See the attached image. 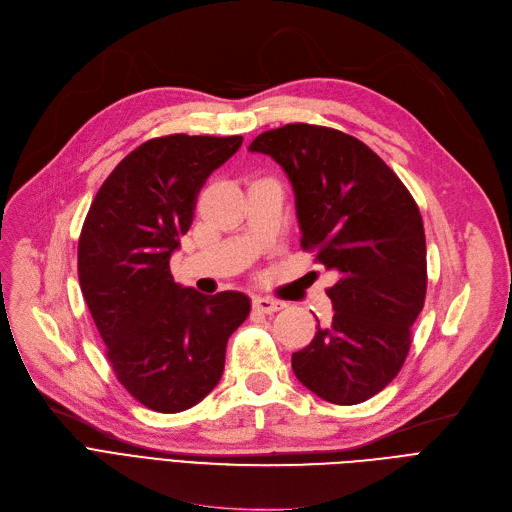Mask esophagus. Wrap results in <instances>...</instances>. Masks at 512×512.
<instances>
[{"mask_svg": "<svg viewBox=\"0 0 512 512\" xmlns=\"http://www.w3.org/2000/svg\"><path fill=\"white\" fill-rule=\"evenodd\" d=\"M285 304L279 302V300H273V298H256L254 300V308L258 312H264V314H273L277 310H281Z\"/></svg>", "mask_w": 512, "mask_h": 512, "instance_id": "34e87169", "label": "esophagus"}]
</instances>
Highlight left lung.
I'll use <instances>...</instances> for the list:
<instances>
[{"label":"left lung","mask_w":512,"mask_h":512,"mask_svg":"<svg viewBox=\"0 0 512 512\" xmlns=\"http://www.w3.org/2000/svg\"><path fill=\"white\" fill-rule=\"evenodd\" d=\"M294 187L302 250L337 273L333 319L291 354V369L319 398L352 406L392 381L425 304L427 248L417 202L369 145L337 129L285 125L250 143Z\"/></svg>","instance_id":"1"}]
</instances>
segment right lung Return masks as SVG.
Segmentation results:
<instances>
[{
    "mask_svg": "<svg viewBox=\"0 0 512 512\" xmlns=\"http://www.w3.org/2000/svg\"><path fill=\"white\" fill-rule=\"evenodd\" d=\"M243 137L166 135L141 143L97 191L79 237V283L116 379L156 412L204 400L248 319L241 291L181 287L168 260L193 221L202 185Z\"/></svg>",
    "mask_w": 512,
    "mask_h": 512,
    "instance_id": "right-lung-1",
    "label": "right lung"
}]
</instances>
